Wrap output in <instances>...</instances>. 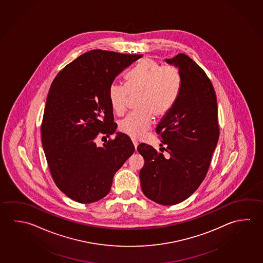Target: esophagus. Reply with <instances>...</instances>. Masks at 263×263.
<instances>
[{
  "mask_svg": "<svg viewBox=\"0 0 263 263\" xmlns=\"http://www.w3.org/2000/svg\"><path fill=\"white\" fill-rule=\"evenodd\" d=\"M132 142H133V144H134V147H135V148H136V149H137V147H138V141H137V140H136V139H132Z\"/></svg>",
  "mask_w": 263,
  "mask_h": 263,
  "instance_id": "34e87169",
  "label": "esophagus"
}]
</instances>
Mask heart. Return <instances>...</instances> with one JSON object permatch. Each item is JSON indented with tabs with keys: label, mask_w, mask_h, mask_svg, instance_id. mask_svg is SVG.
Listing matches in <instances>:
<instances>
[{
	"label": "heart",
	"mask_w": 263,
	"mask_h": 263,
	"mask_svg": "<svg viewBox=\"0 0 263 263\" xmlns=\"http://www.w3.org/2000/svg\"><path fill=\"white\" fill-rule=\"evenodd\" d=\"M126 86L114 82L108 89L111 109L117 116L126 111L130 96H137L135 111L120 121L119 130L133 138H142L152 127L153 116H165L178 96L181 87L179 70L161 65L152 58L143 59L126 77Z\"/></svg>",
	"instance_id": "b5f03b06"
}]
</instances>
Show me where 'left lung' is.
Wrapping results in <instances>:
<instances>
[{
  "instance_id": "1",
  "label": "left lung",
  "mask_w": 263,
  "mask_h": 263,
  "mask_svg": "<svg viewBox=\"0 0 263 263\" xmlns=\"http://www.w3.org/2000/svg\"><path fill=\"white\" fill-rule=\"evenodd\" d=\"M166 63L179 70L181 87L175 104L160 122V135L168 155L145 143L138 152L145 163L139 173L143 193L161 205L184 201L207 175L219 139L215 90L204 70L179 53ZM163 146V145H161Z\"/></svg>"
}]
</instances>
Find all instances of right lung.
Segmentation results:
<instances>
[{
    "mask_svg": "<svg viewBox=\"0 0 263 263\" xmlns=\"http://www.w3.org/2000/svg\"><path fill=\"white\" fill-rule=\"evenodd\" d=\"M142 54L92 50L59 72L51 83L42 118V147L57 187L79 203L104 198L114 175L135 147L127 135L116 133L99 147L117 125L108 99L116 77Z\"/></svg>",
    "mask_w": 263,
    "mask_h": 263,
    "instance_id": "add662e5",
    "label": "right lung"
}]
</instances>
